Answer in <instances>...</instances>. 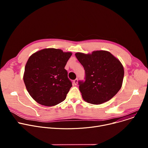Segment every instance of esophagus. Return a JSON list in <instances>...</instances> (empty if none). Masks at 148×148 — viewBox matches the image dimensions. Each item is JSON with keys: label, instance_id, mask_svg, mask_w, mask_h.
Returning <instances> with one entry per match:
<instances>
[{"label": "esophagus", "instance_id": "34e87169", "mask_svg": "<svg viewBox=\"0 0 148 148\" xmlns=\"http://www.w3.org/2000/svg\"><path fill=\"white\" fill-rule=\"evenodd\" d=\"M73 83H74V85H77V83H78V79H77V78H76L75 79H74V80L73 81Z\"/></svg>", "mask_w": 148, "mask_h": 148}]
</instances>
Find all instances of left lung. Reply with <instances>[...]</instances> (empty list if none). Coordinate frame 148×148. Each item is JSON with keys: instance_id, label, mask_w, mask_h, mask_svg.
<instances>
[{"instance_id": "obj_1", "label": "left lung", "mask_w": 148, "mask_h": 148, "mask_svg": "<svg viewBox=\"0 0 148 148\" xmlns=\"http://www.w3.org/2000/svg\"><path fill=\"white\" fill-rule=\"evenodd\" d=\"M77 58L85 70V81H79L84 100L99 105L110 100L121 89L124 70L120 61L111 53L94 51L91 54L77 53Z\"/></svg>"}]
</instances>
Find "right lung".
Masks as SVG:
<instances>
[{
    "instance_id": "obj_1",
    "label": "right lung",
    "mask_w": 148,
    "mask_h": 148,
    "mask_svg": "<svg viewBox=\"0 0 148 148\" xmlns=\"http://www.w3.org/2000/svg\"><path fill=\"white\" fill-rule=\"evenodd\" d=\"M71 55V52L50 48L29 57L23 80L28 92L37 102L52 107L66 99L72 83L64 67Z\"/></svg>"
}]
</instances>
